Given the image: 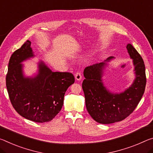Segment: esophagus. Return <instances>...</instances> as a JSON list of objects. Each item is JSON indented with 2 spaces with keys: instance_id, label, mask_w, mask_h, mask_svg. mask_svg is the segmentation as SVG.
<instances>
[{
  "instance_id": "34e87169",
  "label": "esophagus",
  "mask_w": 153,
  "mask_h": 153,
  "mask_svg": "<svg viewBox=\"0 0 153 153\" xmlns=\"http://www.w3.org/2000/svg\"><path fill=\"white\" fill-rule=\"evenodd\" d=\"M75 78H76V80L79 81L81 80L82 79V75L79 72H77L76 74H75Z\"/></svg>"
}]
</instances>
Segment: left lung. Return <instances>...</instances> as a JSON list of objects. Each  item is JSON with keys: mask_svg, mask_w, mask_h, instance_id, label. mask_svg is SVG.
Returning <instances> with one entry per match:
<instances>
[{"mask_svg": "<svg viewBox=\"0 0 153 153\" xmlns=\"http://www.w3.org/2000/svg\"><path fill=\"white\" fill-rule=\"evenodd\" d=\"M128 53L133 60L135 78L129 88L120 93H113L104 86L102 77L107 62L105 61L87 67L84 71L82 83L86 107L93 119L101 124H111L124 120L131 114L144 94L146 84L145 65L141 56L129 43Z\"/></svg>", "mask_w": 153, "mask_h": 153, "instance_id": "left-lung-1", "label": "left lung"}]
</instances>
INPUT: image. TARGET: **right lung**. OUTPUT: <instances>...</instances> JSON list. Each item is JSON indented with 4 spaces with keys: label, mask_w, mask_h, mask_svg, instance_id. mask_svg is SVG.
<instances>
[{
    "label": "right lung",
    "mask_w": 153,
    "mask_h": 153,
    "mask_svg": "<svg viewBox=\"0 0 153 153\" xmlns=\"http://www.w3.org/2000/svg\"><path fill=\"white\" fill-rule=\"evenodd\" d=\"M26 42L13 53L9 59L6 86L11 103L19 114L36 123L52 120L61 110L65 92L74 83L69 72H53L43 61L38 62L37 74L26 77L24 60L35 55Z\"/></svg>",
    "instance_id": "1"
}]
</instances>
